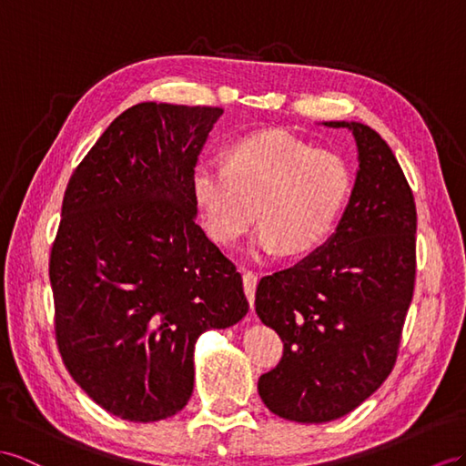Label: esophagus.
Segmentation results:
<instances>
[{
	"instance_id": "esophagus-1",
	"label": "esophagus",
	"mask_w": 466,
	"mask_h": 466,
	"mask_svg": "<svg viewBox=\"0 0 466 466\" xmlns=\"http://www.w3.org/2000/svg\"><path fill=\"white\" fill-rule=\"evenodd\" d=\"M256 288H258V273L244 271V291H246V297H248V301H249V307H254Z\"/></svg>"
}]
</instances>
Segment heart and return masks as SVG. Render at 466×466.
Instances as JSON below:
<instances>
[{
    "label": "heart",
    "mask_w": 466,
    "mask_h": 466,
    "mask_svg": "<svg viewBox=\"0 0 466 466\" xmlns=\"http://www.w3.org/2000/svg\"><path fill=\"white\" fill-rule=\"evenodd\" d=\"M350 193L352 171L339 153L285 129L236 136L222 165L198 163L190 173V197L214 242L240 244L258 210L256 248L288 258L313 254L329 240Z\"/></svg>",
    "instance_id": "1"
}]
</instances>
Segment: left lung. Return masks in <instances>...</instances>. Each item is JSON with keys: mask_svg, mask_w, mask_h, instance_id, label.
<instances>
[{"mask_svg": "<svg viewBox=\"0 0 466 466\" xmlns=\"http://www.w3.org/2000/svg\"><path fill=\"white\" fill-rule=\"evenodd\" d=\"M358 173L329 240L289 269L261 278L256 313L283 340L259 398L289 421L325 423L356 410L398 358L415 285L413 193L388 143L358 122Z\"/></svg>", "mask_w": 466, "mask_h": 466, "instance_id": "8db88e82", "label": "left lung"}]
</instances>
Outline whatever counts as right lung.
<instances>
[{
  "instance_id": "right-lung-1",
  "label": "right lung",
  "mask_w": 466,
  "mask_h": 466,
  "mask_svg": "<svg viewBox=\"0 0 466 466\" xmlns=\"http://www.w3.org/2000/svg\"><path fill=\"white\" fill-rule=\"evenodd\" d=\"M222 112L131 106L65 190L49 261L56 344L76 384L127 421L181 411L197 339L248 313L242 276L197 224L190 197Z\"/></svg>"
}]
</instances>
